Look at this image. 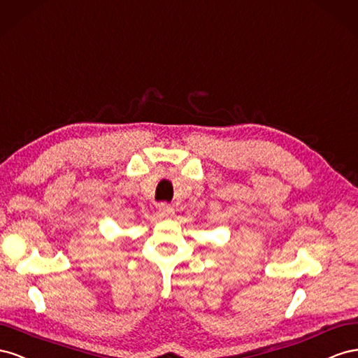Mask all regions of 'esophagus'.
Returning <instances> with one entry per match:
<instances>
[{
	"mask_svg": "<svg viewBox=\"0 0 358 358\" xmlns=\"http://www.w3.org/2000/svg\"><path fill=\"white\" fill-rule=\"evenodd\" d=\"M157 211H159V216L162 217H171L173 214V208L169 206V203H165V202L159 203Z\"/></svg>",
	"mask_w": 358,
	"mask_h": 358,
	"instance_id": "34e87169",
	"label": "esophagus"
}]
</instances>
